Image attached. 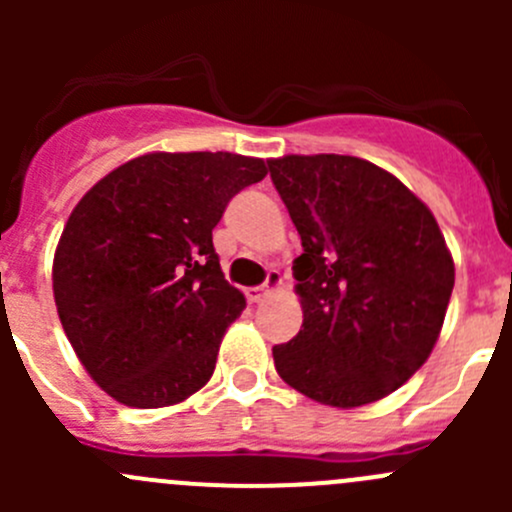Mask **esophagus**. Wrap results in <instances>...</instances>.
I'll return each instance as SVG.
<instances>
[{
	"label": "esophagus",
	"instance_id": "obj_1",
	"mask_svg": "<svg viewBox=\"0 0 512 512\" xmlns=\"http://www.w3.org/2000/svg\"><path fill=\"white\" fill-rule=\"evenodd\" d=\"M280 285H282L280 272L270 270V272H267L265 282H262L260 287H250V289H247V299H250V302H262V299H265L267 294L272 292V289H277Z\"/></svg>",
	"mask_w": 512,
	"mask_h": 512
}]
</instances>
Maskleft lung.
I'll list each match as a JSON object with an SVG mask.
<instances>
[{
	"label": "left lung",
	"mask_w": 512,
	"mask_h": 512,
	"mask_svg": "<svg viewBox=\"0 0 512 512\" xmlns=\"http://www.w3.org/2000/svg\"><path fill=\"white\" fill-rule=\"evenodd\" d=\"M267 168L302 237L304 322L272 347L277 374L339 409L384 399L421 369L446 317L456 270L436 218L369 160L319 153Z\"/></svg>",
	"instance_id": "left-lung-1"
}]
</instances>
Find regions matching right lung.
Segmentation results:
<instances>
[{"instance_id": "add662e5", "label": "right lung", "mask_w": 512, "mask_h": 512, "mask_svg": "<svg viewBox=\"0 0 512 512\" xmlns=\"http://www.w3.org/2000/svg\"><path fill=\"white\" fill-rule=\"evenodd\" d=\"M267 175L235 153H148L101 178L54 255L61 327L91 379L136 409L203 389L245 297L225 280L213 227Z\"/></svg>"}]
</instances>
